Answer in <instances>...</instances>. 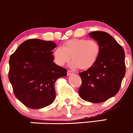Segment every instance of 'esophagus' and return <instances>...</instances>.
<instances>
[{
  "instance_id": "esophagus-1",
  "label": "esophagus",
  "mask_w": 133,
  "mask_h": 133,
  "mask_svg": "<svg viewBox=\"0 0 133 133\" xmlns=\"http://www.w3.org/2000/svg\"><path fill=\"white\" fill-rule=\"evenodd\" d=\"M72 74H73V72H72L71 70H67V75H72Z\"/></svg>"
}]
</instances>
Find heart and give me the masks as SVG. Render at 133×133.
<instances>
[{
  "label": "heart",
  "instance_id": "heart-1",
  "mask_svg": "<svg viewBox=\"0 0 133 133\" xmlns=\"http://www.w3.org/2000/svg\"><path fill=\"white\" fill-rule=\"evenodd\" d=\"M100 53L99 43L94 39H73L66 41L63 47L53 51V57L57 65L63 66L70 59L72 69L86 70L95 64Z\"/></svg>",
  "mask_w": 133,
  "mask_h": 133
}]
</instances>
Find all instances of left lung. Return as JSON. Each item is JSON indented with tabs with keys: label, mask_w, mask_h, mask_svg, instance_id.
<instances>
[{
	"label": "left lung",
	"mask_w": 133,
	"mask_h": 133,
	"mask_svg": "<svg viewBox=\"0 0 133 133\" xmlns=\"http://www.w3.org/2000/svg\"><path fill=\"white\" fill-rule=\"evenodd\" d=\"M100 47L98 59L92 67L79 73L82 85L78 90L82 99L102 103L115 96L125 75V51L109 34L96 31L89 34Z\"/></svg>",
	"instance_id": "1"
}]
</instances>
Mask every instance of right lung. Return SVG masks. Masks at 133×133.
I'll list each match as a JSON object with an SVG mask.
<instances>
[{
  "label": "right lung",
  "mask_w": 133,
  "mask_h": 133,
  "mask_svg": "<svg viewBox=\"0 0 133 133\" xmlns=\"http://www.w3.org/2000/svg\"><path fill=\"white\" fill-rule=\"evenodd\" d=\"M51 41L31 39L24 41L9 60L8 78L16 97L31 109H41L55 98V83L66 76V70L53 62Z\"/></svg>",
  "instance_id": "obj_1"
}]
</instances>
